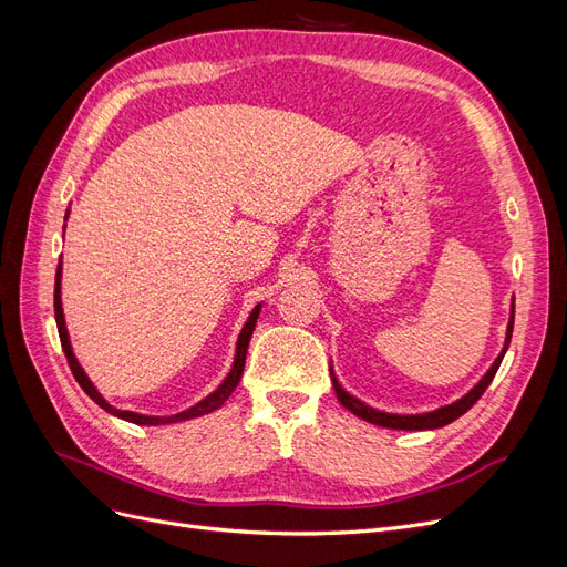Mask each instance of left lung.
Instances as JSON below:
<instances>
[{"instance_id":"left-lung-1","label":"left lung","mask_w":567,"mask_h":567,"mask_svg":"<svg viewBox=\"0 0 567 567\" xmlns=\"http://www.w3.org/2000/svg\"><path fill=\"white\" fill-rule=\"evenodd\" d=\"M511 333H513V305H511V321H508V331H506L504 350H502V354H499V357L494 359V364H492V367H489V371L483 375V381H480V383H477L468 394H463V398H461V400H456L454 404L440 406V409H435V411H427V414H411V416L385 414V411L373 409V406L364 404L362 400L352 398V394H350L348 390H342V388H340V383H338V379H336L333 369H331V381H333V388H336V394H338L340 404L346 406V409H350L352 414H354V416H359V419H364V421H369V423H373V425L394 427V431H435V427L447 425V423L456 421L458 416L466 414V411H468V409H471L480 398H483V392L489 388V383H492V379H494V373H496V369H499L502 359H504V354H506V350H508Z\"/></svg>"}]
</instances>
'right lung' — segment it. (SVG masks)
<instances>
[{
    "mask_svg": "<svg viewBox=\"0 0 567 567\" xmlns=\"http://www.w3.org/2000/svg\"><path fill=\"white\" fill-rule=\"evenodd\" d=\"M68 217V213H65ZM54 315H56V326H59V338H61V348L65 352V359H68V367H71L75 381L80 383V388L90 394V398L101 406L106 409L109 414L123 419V421H130V423H136V425H165V423H179V421H188V419H196V416H203V414H210V411L219 409L221 404H225L229 400V394L236 390L238 381H241V373H244V367H246V354H248V342H250V336L255 331V323H257V317H260V305H255V310L250 312L246 326L241 336H238V342H236V357H234V367L229 371V375L225 379V383H221L215 392H210L208 398L200 400L198 404H194L192 409L186 411H179V414L175 416H144V414H134V411H120L115 406H111L104 398H101L99 390L92 385V381L87 379V373L82 371V367L78 364V359L73 354V348H71V338H68V331H65V321H63V307H61V262H59V269H56V286H54Z\"/></svg>",
    "mask_w": 567,
    "mask_h": 567,
    "instance_id": "right-lung-1",
    "label": "right lung"
}]
</instances>
